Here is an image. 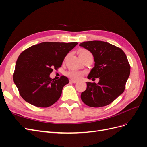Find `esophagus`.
<instances>
[{"mask_svg":"<svg viewBox=\"0 0 147 147\" xmlns=\"http://www.w3.org/2000/svg\"><path fill=\"white\" fill-rule=\"evenodd\" d=\"M70 82H71V83H77V81L75 80H72V79H71L70 80Z\"/></svg>","mask_w":147,"mask_h":147,"instance_id":"34e87169","label":"esophagus"}]
</instances>
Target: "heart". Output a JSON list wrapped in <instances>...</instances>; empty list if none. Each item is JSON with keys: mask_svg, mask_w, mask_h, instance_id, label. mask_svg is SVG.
<instances>
[{"mask_svg": "<svg viewBox=\"0 0 147 147\" xmlns=\"http://www.w3.org/2000/svg\"><path fill=\"white\" fill-rule=\"evenodd\" d=\"M79 56L80 57H85L88 56H92V55L90 51L83 49V50H82L80 52ZM66 75L72 79L78 80L82 77L83 73L80 72V71H78L75 70H70L69 71H68V72H66Z\"/></svg>", "mask_w": 147, "mask_h": 147, "instance_id": "heart-1", "label": "heart"}]
</instances>
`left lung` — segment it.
<instances>
[{
    "instance_id": "obj_1",
    "label": "left lung",
    "mask_w": 147,
    "mask_h": 147,
    "mask_svg": "<svg viewBox=\"0 0 147 147\" xmlns=\"http://www.w3.org/2000/svg\"><path fill=\"white\" fill-rule=\"evenodd\" d=\"M79 45L94 56V67L88 78H99L98 83L86 82V90L81 94L82 101L92 107L111 104L124 92L129 77L131 66L126 54L120 48L105 42L88 41Z\"/></svg>"
}]
</instances>
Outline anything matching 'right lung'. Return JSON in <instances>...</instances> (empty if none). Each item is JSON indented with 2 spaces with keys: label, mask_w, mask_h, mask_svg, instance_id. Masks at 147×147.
<instances>
[{
  "label": "right lung",
  "mask_w": 147,
  "mask_h": 147,
  "mask_svg": "<svg viewBox=\"0 0 147 147\" xmlns=\"http://www.w3.org/2000/svg\"><path fill=\"white\" fill-rule=\"evenodd\" d=\"M77 42H43L22 52L18 58L13 81L25 101L38 107L56 102L69 81L64 75L51 79L50 74L61 67L65 57Z\"/></svg>",
  "instance_id": "add662e5"
}]
</instances>
